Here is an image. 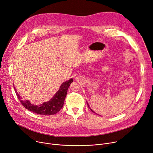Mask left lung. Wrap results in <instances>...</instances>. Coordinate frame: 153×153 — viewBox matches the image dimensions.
Listing matches in <instances>:
<instances>
[{
  "instance_id": "left-lung-1",
  "label": "left lung",
  "mask_w": 153,
  "mask_h": 153,
  "mask_svg": "<svg viewBox=\"0 0 153 153\" xmlns=\"http://www.w3.org/2000/svg\"><path fill=\"white\" fill-rule=\"evenodd\" d=\"M87 105H88V107H89V108H90V110H91V111H92V112H93V110H91V108H90V106H89V105H88V103H87Z\"/></svg>"
}]
</instances>
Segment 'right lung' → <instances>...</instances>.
<instances>
[{
	"mask_svg": "<svg viewBox=\"0 0 153 153\" xmlns=\"http://www.w3.org/2000/svg\"><path fill=\"white\" fill-rule=\"evenodd\" d=\"M73 82V79H71L63 83L59 91L50 101L45 102L39 105L32 104L29 101H23L21 100V98H20L19 95L18 93H16V94L22 105L29 111L42 115H54L59 112L63 107L68 89Z\"/></svg>",
	"mask_w": 153,
	"mask_h": 153,
	"instance_id": "obj_1",
	"label": "right lung"
}]
</instances>
